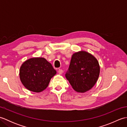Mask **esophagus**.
I'll return each instance as SVG.
<instances>
[{
    "mask_svg": "<svg viewBox=\"0 0 127 127\" xmlns=\"http://www.w3.org/2000/svg\"><path fill=\"white\" fill-rule=\"evenodd\" d=\"M63 70L61 69H59V70H58V73H59V74H62V73H63Z\"/></svg>",
    "mask_w": 127,
    "mask_h": 127,
    "instance_id": "34e87169",
    "label": "esophagus"
}]
</instances>
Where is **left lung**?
<instances>
[{
  "mask_svg": "<svg viewBox=\"0 0 127 127\" xmlns=\"http://www.w3.org/2000/svg\"><path fill=\"white\" fill-rule=\"evenodd\" d=\"M100 67L93 56L85 51L73 54L65 77L72 87L78 92H85L95 84Z\"/></svg>",
  "mask_w": 127,
  "mask_h": 127,
  "instance_id": "obj_1",
  "label": "left lung"
}]
</instances>
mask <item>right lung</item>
<instances>
[{"mask_svg":"<svg viewBox=\"0 0 127 127\" xmlns=\"http://www.w3.org/2000/svg\"><path fill=\"white\" fill-rule=\"evenodd\" d=\"M56 74L51 64L44 58H32L24 62L20 70V80L28 90L40 92L45 90Z\"/></svg>","mask_w":127,"mask_h":127,"instance_id":"1","label":"right lung"}]
</instances>
